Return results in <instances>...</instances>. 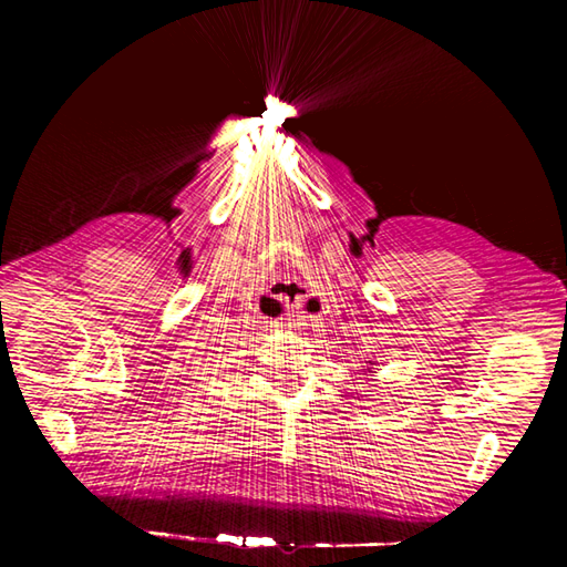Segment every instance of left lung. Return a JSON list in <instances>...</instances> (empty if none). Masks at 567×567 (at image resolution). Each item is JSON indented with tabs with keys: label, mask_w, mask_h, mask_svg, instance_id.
<instances>
[{
	"label": "left lung",
	"mask_w": 567,
	"mask_h": 567,
	"mask_svg": "<svg viewBox=\"0 0 567 567\" xmlns=\"http://www.w3.org/2000/svg\"><path fill=\"white\" fill-rule=\"evenodd\" d=\"M368 363H370V365H375V363H372V360H368ZM368 372H372V370H370V368H368Z\"/></svg>",
	"instance_id": "obj_1"
}]
</instances>
